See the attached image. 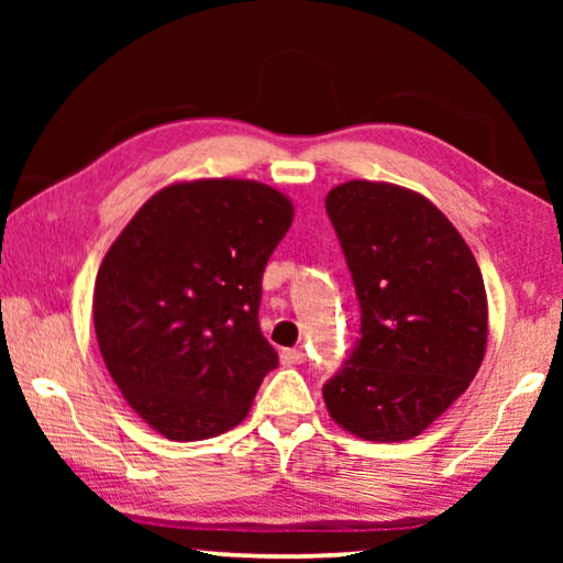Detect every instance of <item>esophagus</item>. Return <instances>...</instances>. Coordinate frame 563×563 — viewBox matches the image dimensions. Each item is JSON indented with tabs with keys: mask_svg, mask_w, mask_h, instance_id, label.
Masks as SVG:
<instances>
[{
	"mask_svg": "<svg viewBox=\"0 0 563 563\" xmlns=\"http://www.w3.org/2000/svg\"><path fill=\"white\" fill-rule=\"evenodd\" d=\"M282 361L284 364H305L307 353L299 349H287V351H282Z\"/></svg>",
	"mask_w": 563,
	"mask_h": 563,
	"instance_id": "esophagus-1",
	"label": "esophagus"
}]
</instances>
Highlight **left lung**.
Returning <instances> with one entry per match:
<instances>
[{"instance_id":"1","label":"left lung","mask_w":563,"mask_h":563,"mask_svg":"<svg viewBox=\"0 0 563 563\" xmlns=\"http://www.w3.org/2000/svg\"><path fill=\"white\" fill-rule=\"evenodd\" d=\"M325 210L356 287L361 330L322 397L349 433L407 441L479 372L487 349L479 264L435 205L395 184H341Z\"/></svg>"}]
</instances>
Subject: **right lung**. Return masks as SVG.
<instances>
[{
	"label": "right lung",
	"mask_w": 563,
	"mask_h": 563,
	"mask_svg": "<svg viewBox=\"0 0 563 563\" xmlns=\"http://www.w3.org/2000/svg\"><path fill=\"white\" fill-rule=\"evenodd\" d=\"M266 184H174L145 202L95 284L99 351L128 405L172 441L238 426L279 353L258 325L266 261L291 225Z\"/></svg>",
	"instance_id": "obj_1"
}]
</instances>
